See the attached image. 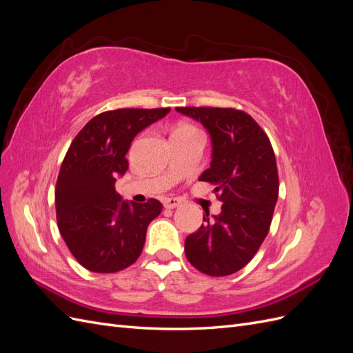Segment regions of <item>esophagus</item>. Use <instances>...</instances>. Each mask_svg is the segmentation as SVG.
<instances>
[{"label": "esophagus", "instance_id": "1", "mask_svg": "<svg viewBox=\"0 0 353 353\" xmlns=\"http://www.w3.org/2000/svg\"><path fill=\"white\" fill-rule=\"evenodd\" d=\"M179 205H181V200L176 199V197H166V199L163 200V206H165L166 209H175V208H178Z\"/></svg>", "mask_w": 353, "mask_h": 353}]
</instances>
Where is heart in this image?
Segmentation results:
<instances>
[{
    "mask_svg": "<svg viewBox=\"0 0 353 353\" xmlns=\"http://www.w3.org/2000/svg\"><path fill=\"white\" fill-rule=\"evenodd\" d=\"M191 130H196L194 126H191V125H181V126H178L176 130H175V132H183V131H191ZM174 132V134H175Z\"/></svg>",
    "mask_w": 353,
    "mask_h": 353,
    "instance_id": "b5f03b06",
    "label": "heart"
}]
</instances>
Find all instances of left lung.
<instances>
[{"mask_svg": "<svg viewBox=\"0 0 353 353\" xmlns=\"http://www.w3.org/2000/svg\"><path fill=\"white\" fill-rule=\"evenodd\" d=\"M203 123L212 138V162L199 178L215 184L221 213L203 215L185 239V256L200 272L225 276L240 271L270 231L279 199V169L266 132L253 117L232 108H176Z\"/></svg>", "mask_w": 353, "mask_h": 353, "instance_id": "1", "label": "left lung"}]
</instances>
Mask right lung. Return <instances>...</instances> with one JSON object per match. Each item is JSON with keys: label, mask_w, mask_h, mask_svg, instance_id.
<instances>
[{"label": "right lung", "mask_w": 353, "mask_h": 353, "mask_svg": "<svg viewBox=\"0 0 353 353\" xmlns=\"http://www.w3.org/2000/svg\"><path fill=\"white\" fill-rule=\"evenodd\" d=\"M170 108L103 112L73 138L56 184L57 225L73 258L92 272L131 266L143 252L147 227L162 203H128L114 190L128 169L135 135L162 119Z\"/></svg>", "instance_id": "obj_1"}]
</instances>
